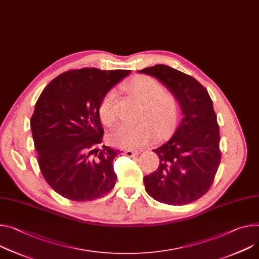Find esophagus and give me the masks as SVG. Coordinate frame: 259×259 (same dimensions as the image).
<instances>
[{"mask_svg":"<svg viewBox=\"0 0 259 259\" xmlns=\"http://www.w3.org/2000/svg\"><path fill=\"white\" fill-rule=\"evenodd\" d=\"M140 152L139 151H131V150H127L125 152V155L128 156V157H134V156H137Z\"/></svg>","mask_w":259,"mask_h":259,"instance_id":"1","label":"esophagus"}]
</instances>
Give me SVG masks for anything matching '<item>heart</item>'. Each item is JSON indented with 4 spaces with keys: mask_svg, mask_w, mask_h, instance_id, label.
Returning <instances> with one entry per match:
<instances>
[{
    "mask_svg": "<svg viewBox=\"0 0 259 259\" xmlns=\"http://www.w3.org/2000/svg\"><path fill=\"white\" fill-rule=\"evenodd\" d=\"M128 92L145 104L143 117L148 116L152 121H144L137 124H120L110 133V143L123 149L135 150L149 144L155 133L158 137L165 135L175 125L179 113L180 104L170 93L163 92V85L157 79L139 75L127 84ZM102 121L111 126L116 121L115 91H108L99 105Z\"/></svg>",
    "mask_w": 259,
    "mask_h": 259,
    "instance_id": "obj_1",
    "label": "heart"
}]
</instances>
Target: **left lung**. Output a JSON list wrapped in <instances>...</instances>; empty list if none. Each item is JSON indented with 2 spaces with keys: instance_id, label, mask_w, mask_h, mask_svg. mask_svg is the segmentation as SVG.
I'll return each mask as SVG.
<instances>
[{
  "instance_id": "obj_1",
  "label": "left lung",
  "mask_w": 259,
  "mask_h": 259,
  "mask_svg": "<svg viewBox=\"0 0 259 259\" xmlns=\"http://www.w3.org/2000/svg\"><path fill=\"white\" fill-rule=\"evenodd\" d=\"M155 76L178 99L182 116L171 138L154 150L160 163L146 176V191L171 205L191 203L210 188L221 161L217 115L206 89L194 77L166 65L138 71Z\"/></svg>"
}]
</instances>
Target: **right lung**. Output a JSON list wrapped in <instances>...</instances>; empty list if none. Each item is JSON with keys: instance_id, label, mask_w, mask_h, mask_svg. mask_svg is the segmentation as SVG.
I'll use <instances>...</instances> for the list:
<instances>
[{"instance_id": "add662e5", "label": "right lung", "mask_w": 259, "mask_h": 259, "mask_svg": "<svg viewBox=\"0 0 259 259\" xmlns=\"http://www.w3.org/2000/svg\"><path fill=\"white\" fill-rule=\"evenodd\" d=\"M130 70L82 68L53 79L31 117L38 164L44 180L63 197L90 201L115 185L113 160L121 152L103 146L99 105Z\"/></svg>"}]
</instances>
